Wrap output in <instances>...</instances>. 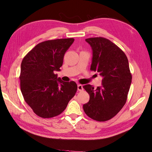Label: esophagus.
Returning <instances> with one entry per match:
<instances>
[{
    "instance_id": "esophagus-1",
    "label": "esophagus",
    "mask_w": 152,
    "mask_h": 152,
    "mask_svg": "<svg viewBox=\"0 0 152 152\" xmlns=\"http://www.w3.org/2000/svg\"><path fill=\"white\" fill-rule=\"evenodd\" d=\"M77 89H78V90H79V91H83V85H81V84H78V85H77Z\"/></svg>"
}]
</instances>
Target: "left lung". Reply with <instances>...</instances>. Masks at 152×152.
<instances>
[{
    "label": "left lung",
    "instance_id": "1",
    "mask_svg": "<svg viewBox=\"0 0 152 152\" xmlns=\"http://www.w3.org/2000/svg\"><path fill=\"white\" fill-rule=\"evenodd\" d=\"M92 50L91 70L102 77V86L97 89L90 84L83 88L90 101L83 105L87 115L97 121L112 119L126 102L132 83L126 55L110 40L103 37L86 39Z\"/></svg>",
    "mask_w": 152,
    "mask_h": 152
}]
</instances>
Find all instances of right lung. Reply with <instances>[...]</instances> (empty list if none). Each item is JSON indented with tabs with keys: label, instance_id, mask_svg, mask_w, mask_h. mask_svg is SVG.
Masks as SVG:
<instances>
[{
	"label": "right lung",
	"instance_id": "right-lung-1",
	"mask_svg": "<svg viewBox=\"0 0 152 152\" xmlns=\"http://www.w3.org/2000/svg\"><path fill=\"white\" fill-rule=\"evenodd\" d=\"M74 39L46 40L38 44L24 57L20 66V90L26 102L42 118L58 115L75 95L77 85L64 82L61 71L64 54Z\"/></svg>",
	"mask_w": 152,
	"mask_h": 152
}]
</instances>
